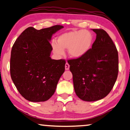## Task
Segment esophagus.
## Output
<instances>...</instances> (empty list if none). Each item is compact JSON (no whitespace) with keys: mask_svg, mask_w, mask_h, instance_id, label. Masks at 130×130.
<instances>
[{"mask_svg":"<svg viewBox=\"0 0 130 130\" xmlns=\"http://www.w3.org/2000/svg\"><path fill=\"white\" fill-rule=\"evenodd\" d=\"M65 70H69V69H70V65H69L68 63H66V64H65Z\"/></svg>","mask_w":130,"mask_h":130,"instance_id":"obj_1","label":"esophagus"}]
</instances>
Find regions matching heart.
Masks as SVG:
<instances>
[{"label": "heart", "instance_id": "1", "mask_svg": "<svg viewBox=\"0 0 130 130\" xmlns=\"http://www.w3.org/2000/svg\"><path fill=\"white\" fill-rule=\"evenodd\" d=\"M93 36L88 30H72L61 34L58 37L57 43H53V52L62 55L64 49H68V53L73 58H80L86 55L92 47Z\"/></svg>", "mask_w": 130, "mask_h": 130}]
</instances>
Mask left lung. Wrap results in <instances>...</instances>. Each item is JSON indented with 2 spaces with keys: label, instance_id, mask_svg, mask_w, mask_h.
Returning <instances> with one entry per match:
<instances>
[{
  "label": "left lung",
  "instance_id": "left-lung-1",
  "mask_svg": "<svg viewBox=\"0 0 130 130\" xmlns=\"http://www.w3.org/2000/svg\"><path fill=\"white\" fill-rule=\"evenodd\" d=\"M92 30L96 39L90 51L80 58L68 61L76 94L87 102L106 97L118 74V54L111 38L102 29Z\"/></svg>",
  "mask_w": 130,
  "mask_h": 130
}]
</instances>
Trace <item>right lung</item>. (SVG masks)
Returning <instances> with one entry per match:
<instances>
[{
	"instance_id": "1",
	"label": "right lung",
	"mask_w": 130,
	"mask_h": 130,
	"mask_svg": "<svg viewBox=\"0 0 130 130\" xmlns=\"http://www.w3.org/2000/svg\"><path fill=\"white\" fill-rule=\"evenodd\" d=\"M63 28L56 25L36 30L25 29L15 41L11 51L10 72L19 93L33 102H44L54 94L65 71L63 59L51 58L50 41L53 34Z\"/></svg>"
}]
</instances>
